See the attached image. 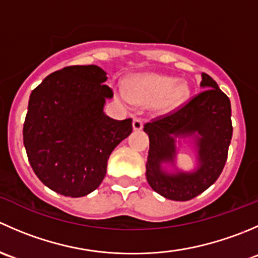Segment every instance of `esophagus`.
Instances as JSON below:
<instances>
[{
    "label": "esophagus",
    "mask_w": 258,
    "mask_h": 258,
    "mask_svg": "<svg viewBox=\"0 0 258 258\" xmlns=\"http://www.w3.org/2000/svg\"><path fill=\"white\" fill-rule=\"evenodd\" d=\"M132 126H134L135 131H140V130H142V127H144V119H142V118H135Z\"/></svg>",
    "instance_id": "obj_1"
}]
</instances>
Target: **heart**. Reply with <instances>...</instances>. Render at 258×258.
I'll list each match as a JSON object with an SVG mask.
<instances>
[{"label": "heart", "mask_w": 258, "mask_h": 258, "mask_svg": "<svg viewBox=\"0 0 258 258\" xmlns=\"http://www.w3.org/2000/svg\"><path fill=\"white\" fill-rule=\"evenodd\" d=\"M114 92L123 102L155 106L167 112L181 105L189 95V86L184 80L157 74L134 75L127 80L126 90L114 86Z\"/></svg>", "instance_id": "obj_1"}]
</instances>
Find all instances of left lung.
I'll return each instance as SVG.
<instances>
[{
    "label": "left lung",
    "mask_w": 258,
    "mask_h": 258,
    "mask_svg": "<svg viewBox=\"0 0 258 258\" xmlns=\"http://www.w3.org/2000/svg\"><path fill=\"white\" fill-rule=\"evenodd\" d=\"M205 91L166 116L147 122L150 139L146 178L153 191L173 201H188L201 195L220 177L232 139L230 98L207 74H202ZM197 137L199 167L194 173L167 174L163 162H174L175 137Z\"/></svg>",
    "instance_id": "8db88e82"
}]
</instances>
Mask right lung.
<instances>
[{"instance_id": "obj_1", "label": "right lung", "mask_w": 258, "mask_h": 258, "mask_svg": "<svg viewBox=\"0 0 258 258\" xmlns=\"http://www.w3.org/2000/svg\"><path fill=\"white\" fill-rule=\"evenodd\" d=\"M101 67L69 66L48 75L31 92L23 145L40 181L52 191L82 197L105 178L116 146L132 132V119L103 112L113 92Z\"/></svg>"}]
</instances>
